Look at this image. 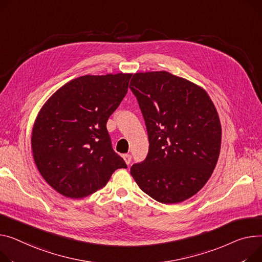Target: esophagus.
Instances as JSON below:
<instances>
[{
	"mask_svg": "<svg viewBox=\"0 0 262 262\" xmlns=\"http://www.w3.org/2000/svg\"><path fill=\"white\" fill-rule=\"evenodd\" d=\"M123 159H124L125 163L128 165V164H130V162H132V156L128 155V154H125V155H123Z\"/></svg>",
	"mask_w": 262,
	"mask_h": 262,
	"instance_id": "esophagus-1",
	"label": "esophagus"
}]
</instances>
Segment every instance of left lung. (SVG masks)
<instances>
[{
    "instance_id": "8db88e82",
    "label": "left lung",
    "mask_w": 262,
    "mask_h": 262,
    "mask_svg": "<svg viewBox=\"0 0 262 262\" xmlns=\"http://www.w3.org/2000/svg\"><path fill=\"white\" fill-rule=\"evenodd\" d=\"M129 89L145 120L149 149L130 173L164 204L196 195L211 178L221 147V123L201 86L165 71L137 73Z\"/></svg>"
}]
</instances>
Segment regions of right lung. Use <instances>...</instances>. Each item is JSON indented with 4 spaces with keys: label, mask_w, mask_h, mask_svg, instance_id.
Returning <instances> with one entry per match:
<instances>
[{
    "label": "right lung",
    "mask_w": 262,
    "mask_h": 262,
    "mask_svg": "<svg viewBox=\"0 0 262 262\" xmlns=\"http://www.w3.org/2000/svg\"><path fill=\"white\" fill-rule=\"evenodd\" d=\"M133 74L86 75L67 82L44 103L31 132L34 163L61 195L81 199L126 168L106 129Z\"/></svg>",
    "instance_id": "add662e5"
}]
</instances>
